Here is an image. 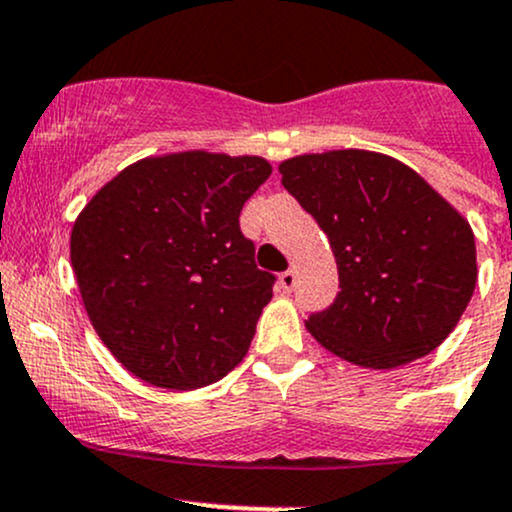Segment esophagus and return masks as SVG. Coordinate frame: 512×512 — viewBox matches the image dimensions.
Returning <instances> with one entry per match:
<instances>
[{"label":"esophagus","mask_w":512,"mask_h":512,"mask_svg":"<svg viewBox=\"0 0 512 512\" xmlns=\"http://www.w3.org/2000/svg\"><path fill=\"white\" fill-rule=\"evenodd\" d=\"M294 286H296V272H294V269H286V272L279 274V289L294 291Z\"/></svg>","instance_id":"esophagus-1"}]
</instances>
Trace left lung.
Returning <instances> with one entry per match:
<instances>
[{
	"mask_svg": "<svg viewBox=\"0 0 512 512\" xmlns=\"http://www.w3.org/2000/svg\"><path fill=\"white\" fill-rule=\"evenodd\" d=\"M279 172L338 262V296L308 316V333L369 369L435 350L476 286L474 233L462 213L411 167L369 150L299 155Z\"/></svg>",
	"mask_w": 512,
	"mask_h": 512,
	"instance_id": "left-lung-1",
	"label": "left lung"
}]
</instances>
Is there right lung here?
Masks as SVG:
<instances>
[{"mask_svg":"<svg viewBox=\"0 0 512 512\" xmlns=\"http://www.w3.org/2000/svg\"><path fill=\"white\" fill-rule=\"evenodd\" d=\"M269 174L255 155L145 157L77 216L70 260L84 308L133 376L192 391L243 362L277 277L257 269L238 218Z\"/></svg>","mask_w":512,"mask_h":512,"instance_id":"1","label":"right lung"}]
</instances>
